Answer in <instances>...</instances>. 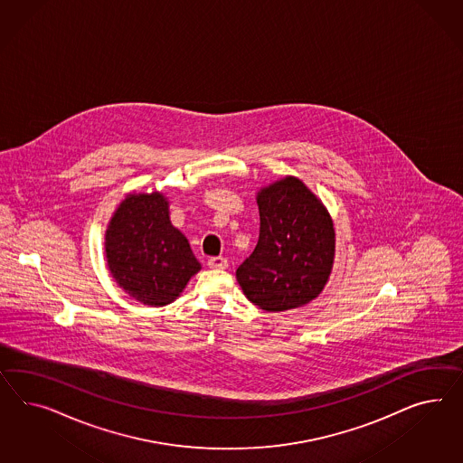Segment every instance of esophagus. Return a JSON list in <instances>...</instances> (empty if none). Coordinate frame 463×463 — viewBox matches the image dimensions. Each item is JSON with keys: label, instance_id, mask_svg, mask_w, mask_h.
<instances>
[{"label": "esophagus", "instance_id": "obj_1", "mask_svg": "<svg viewBox=\"0 0 463 463\" xmlns=\"http://www.w3.org/2000/svg\"><path fill=\"white\" fill-rule=\"evenodd\" d=\"M207 266H209L211 269H225V268H227V260L222 258V256L211 258V260H209V263H207Z\"/></svg>", "mask_w": 463, "mask_h": 463}]
</instances>
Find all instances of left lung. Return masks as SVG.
<instances>
[{
  "label": "left lung",
  "mask_w": 463,
  "mask_h": 463,
  "mask_svg": "<svg viewBox=\"0 0 463 463\" xmlns=\"http://www.w3.org/2000/svg\"><path fill=\"white\" fill-rule=\"evenodd\" d=\"M260 239L236 271L248 300L285 312L315 300L335 260V229L324 202L300 178L287 175L256 194Z\"/></svg>",
  "instance_id": "1"
}]
</instances>
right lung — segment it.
Segmentation results:
<instances>
[{"instance_id": "obj_1", "label": "right lung", "mask_w": 463, "mask_h": 463, "mask_svg": "<svg viewBox=\"0 0 463 463\" xmlns=\"http://www.w3.org/2000/svg\"><path fill=\"white\" fill-rule=\"evenodd\" d=\"M104 250L118 287L148 307L175 301L200 271L187 238L172 225L162 192H131L121 200L108 222Z\"/></svg>"}]
</instances>
